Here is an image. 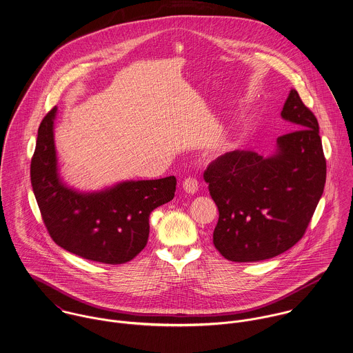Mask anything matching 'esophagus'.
I'll use <instances>...</instances> for the list:
<instances>
[{"mask_svg":"<svg viewBox=\"0 0 353 353\" xmlns=\"http://www.w3.org/2000/svg\"><path fill=\"white\" fill-rule=\"evenodd\" d=\"M183 190L189 194H194L198 190V181L192 176H189L183 181Z\"/></svg>","mask_w":353,"mask_h":353,"instance_id":"34e87169","label":"esophagus"}]
</instances>
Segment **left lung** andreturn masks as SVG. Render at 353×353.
<instances>
[{
    "label": "left lung",
    "mask_w": 353,
    "mask_h": 353,
    "mask_svg": "<svg viewBox=\"0 0 353 353\" xmlns=\"http://www.w3.org/2000/svg\"><path fill=\"white\" fill-rule=\"evenodd\" d=\"M281 116L291 132L278 137V151L263 158L236 150L203 172L219 208L213 244L230 261L278 256L305 234L326 181L319 121L291 90Z\"/></svg>",
    "instance_id": "obj_1"
}]
</instances>
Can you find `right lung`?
Listing matches in <instances>:
<instances>
[{
    "mask_svg": "<svg viewBox=\"0 0 353 353\" xmlns=\"http://www.w3.org/2000/svg\"><path fill=\"white\" fill-rule=\"evenodd\" d=\"M52 108L37 130L31 183L51 239L65 251L105 264L137 256L148 241L150 214L175 195L176 179L128 181L98 192L68 189L58 175Z\"/></svg>",
    "mask_w": 353,
    "mask_h": 353,
    "instance_id": "add662e5",
    "label": "right lung"
}]
</instances>
